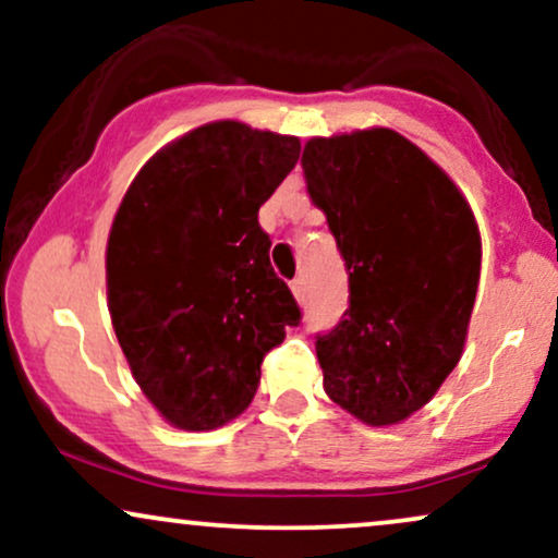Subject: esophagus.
Segmentation results:
<instances>
[{"instance_id": "1", "label": "esophagus", "mask_w": 558, "mask_h": 558, "mask_svg": "<svg viewBox=\"0 0 558 558\" xmlns=\"http://www.w3.org/2000/svg\"><path fill=\"white\" fill-rule=\"evenodd\" d=\"M291 291H293V296H296L299 301H301V299H304V293H306L304 278H293V280H291Z\"/></svg>"}]
</instances>
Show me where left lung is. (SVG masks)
<instances>
[{
  "label": "left lung",
  "instance_id": "obj_1",
  "mask_svg": "<svg viewBox=\"0 0 558 558\" xmlns=\"http://www.w3.org/2000/svg\"><path fill=\"white\" fill-rule=\"evenodd\" d=\"M301 165L349 270V310L315 343L325 393L367 425H396L462 356L477 222L451 178L388 128L312 138Z\"/></svg>",
  "mask_w": 558,
  "mask_h": 558
}]
</instances>
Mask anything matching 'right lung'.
<instances>
[{"instance_id":"obj_1","label":"right lung","mask_w":558,"mask_h":558,"mask_svg":"<svg viewBox=\"0 0 558 558\" xmlns=\"http://www.w3.org/2000/svg\"><path fill=\"white\" fill-rule=\"evenodd\" d=\"M299 138L220 120L141 168L107 241V296L131 373L170 425L215 430L257 393L301 310L270 265L259 207Z\"/></svg>"}]
</instances>
